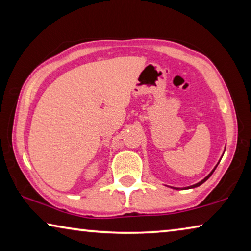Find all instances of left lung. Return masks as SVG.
I'll return each instance as SVG.
<instances>
[{"label": "left lung", "instance_id": "obj_1", "mask_svg": "<svg viewBox=\"0 0 251 251\" xmlns=\"http://www.w3.org/2000/svg\"><path fill=\"white\" fill-rule=\"evenodd\" d=\"M218 164H219V161H218ZM218 164L217 165H216V166H215V168L214 169H212V171L210 172V174H208V176H206L205 178H203V179L202 180H201V181H199V182H197V184H195V185H192V186H189V187H185V188L184 189H190V188H195V187H198V186H201V184H203V182H205L207 179H208V178H209L211 175H212V173H214L215 172V169H216V167H217L218 166ZM175 189H178V188H175Z\"/></svg>", "mask_w": 251, "mask_h": 251}]
</instances>
